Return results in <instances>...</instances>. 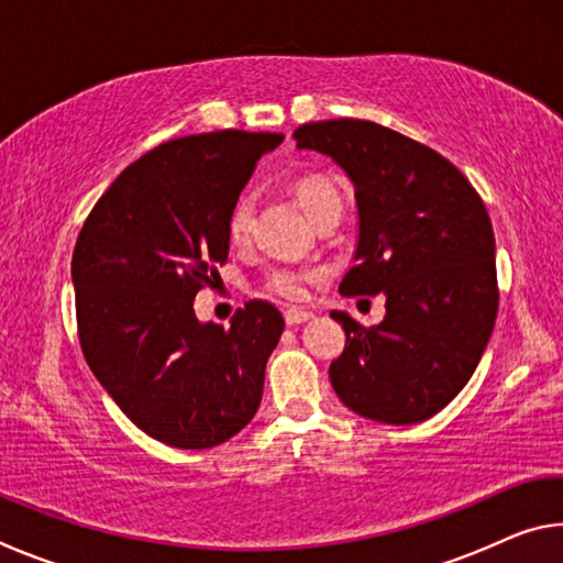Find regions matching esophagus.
Listing matches in <instances>:
<instances>
[{
  "instance_id": "obj_1",
  "label": "esophagus",
  "mask_w": 563,
  "mask_h": 563,
  "mask_svg": "<svg viewBox=\"0 0 563 563\" xmlns=\"http://www.w3.org/2000/svg\"><path fill=\"white\" fill-rule=\"evenodd\" d=\"M310 318H312V312H308V310H298V308L285 310V322H288L290 328L292 325H300V322H308Z\"/></svg>"
}]
</instances>
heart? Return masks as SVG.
I'll list each match as a JSON object with an SVG mask.
<instances>
[{"label": "heart", "mask_w": 563, "mask_h": 563, "mask_svg": "<svg viewBox=\"0 0 563 563\" xmlns=\"http://www.w3.org/2000/svg\"><path fill=\"white\" fill-rule=\"evenodd\" d=\"M292 194L312 223H316L322 213L332 211V208H342L340 188L335 184V178L330 176H302L295 180ZM253 196L247 194L233 203L225 223L231 243L241 245L247 241L253 228ZM320 275L322 273L318 268H305V265H278V268H273L268 273V278H265V288L283 300H302L305 292H308V285L312 280H318Z\"/></svg>", "instance_id": "1"}]
</instances>
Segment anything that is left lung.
I'll use <instances>...</instances> for the list:
<instances>
[{"mask_svg": "<svg viewBox=\"0 0 563 563\" xmlns=\"http://www.w3.org/2000/svg\"><path fill=\"white\" fill-rule=\"evenodd\" d=\"M292 139L330 156L355 186L357 251L340 292L387 298L375 328L330 312L347 335L330 383L362 417L424 422L470 383L497 320L487 208L444 156L375 121H312Z\"/></svg>", "mask_w": 563, "mask_h": 563, "instance_id": "1", "label": "left lung"}]
</instances>
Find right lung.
<instances>
[{
    "label": "right lung",
    "instance_id": "obj_1",
    "mask_svg": "<svg viewBox=\"0 0 563 563\" xmlns=\"http://www.w3.org/2000/svg\"><path fill=\"white\" fill-rule=\"evenodd\" d=\"M280 141L235 129L166 141L121 170L76 238L84 357L121 412L176 450L223 444L258 412L278 308L251 300L223 328L198 322L194 300L228 261V213Z\"/></svg>",
    "mask_w": 563,
    "mask_h": 563
}]
</instances>
